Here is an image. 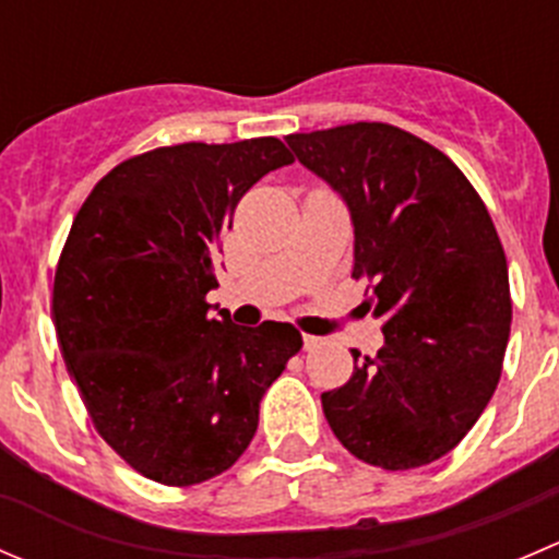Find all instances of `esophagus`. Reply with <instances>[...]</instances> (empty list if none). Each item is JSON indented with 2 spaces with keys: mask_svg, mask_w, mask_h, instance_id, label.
I'll use <instances>...</instances> for the list:
<instances>
[{
  "mask_svg": "<svg viewBox=\"0 0 559 559\" xmlns=\"http://www.w3.org/2000/svg\"><path fill=\"white\" fill-rule=\"evenodd\" d=\"M302 346H306V352H313L316 346H321V337H316V335H302Z\"/></svg>",
  "mask_w": 559,
  "mask_h": 559,
  "instance_id": "esophagus-1",
  "label": "esophagus"
}]
</instances>
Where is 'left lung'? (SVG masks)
<instances>
[{
    "label": "left lung",
    "mask_w": 559,
    "mask_h": 559,
    "mask_svg": "<svg viewBox=\"0 0 559 559\" xmlns=\"http://www.w3.org/2000/svg\"><path fill=\"white\" fill-rule=\"evenodd\" d=\"M348 205L354 278L384 321V348L321 394L357 460L411 471L449 454L487 408L511 332L509 264L471 180L436 145L357 121L286 138Z\"/></svg>",
    "instance_id": "obj_1"
}]
</instances>
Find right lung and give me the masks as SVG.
<instances>
[{
	"instance_id": "right-lung-1",
	"label": "right lung",
	"mask_w": 559,
	"mask_h": 559,
	"mask_svg": "<svg viewBox=\"0 0 559 559\" xmlns=\"http://www.w3.org/2000/svg\"><path fill=\"white\" fill-rule=\"evenodd\" d=\"M292 162L278 138L165 145L112 167L72 222L50 308L61 357L107 447L151 481L233 467L302 348L286 321L238 326L205 300L240 197Z\"/></svg>"
}]
</instances>
